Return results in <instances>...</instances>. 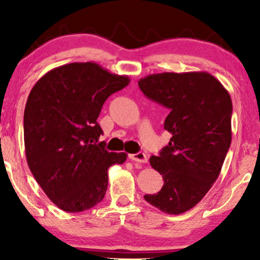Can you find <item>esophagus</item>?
<instances>
[{"label":"esophagus","instance_id":"1","mask_svg":"<svg viewBox=\"0 0 260 260\" xmlns=\"http://www.w3.org/2000/svg\"><path fill=\"white\" fill-rule=\"evenodd\" d=\"M129 158L134 162H140V163H147L148 162V156L144 152H137V154H130Z\"/></svg>","mask_w":260,"mask_h":260}]
</instances>
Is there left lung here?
<instances>
[{
    "instance_id": "left-lung-1",
    "label": "left lung",
    "mask_w": 260,
    "mask_h": 260,
    "mask_svg": "<svg viewBox=\"0 0 260 260\" xmlns=\"http://www.w3.org/2000/svg\"><path fill=\"white\" fill-rule=\"evenodd\" d=\"M142 92L169 109L165 129L173 135L149 162L165 183L145 201L168 214H182L202 200L221 172L232 141V101L207 72H163L138 81Z\"/></svg>"
}]
</instances>
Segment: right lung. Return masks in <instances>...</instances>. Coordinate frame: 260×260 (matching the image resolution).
I'll use <instances>...</instances> for the list:
<instances>
[{
  "mask_svg": "<svg viewBox=\"0 0 260 260\" xmlns=\"http://www.w3.org/2000/svg\"><path fill=\"white\" fill-rule=\"evenodd\" d=\"M95 62L55 67L37 81L23 116L28 167L53 204L83 212L108 189V169L125 162V152H109L97 123L106 99L129 85Z\"/></svg>",
  "mask_w": 260,
  "mask_h": 260,
  "instance_id": "1",
  "label": "right lung"
}]
</instances>
